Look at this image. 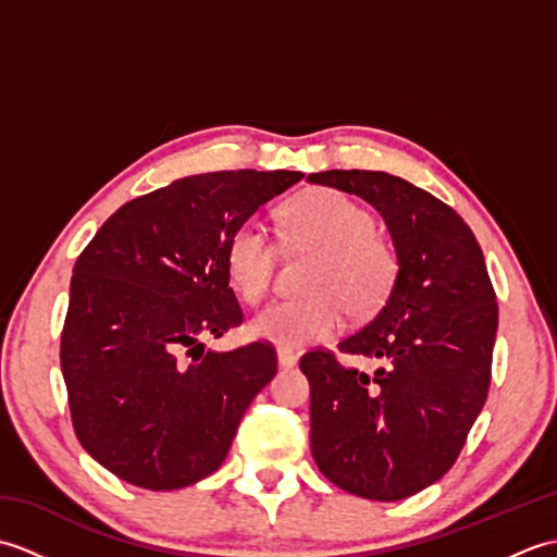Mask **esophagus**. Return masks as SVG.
I'll return each mask as SVG.
<instances>
[{"label": "esophagus", "mask_w": 557, "mask_h": 557, "mask_svg": "<svg viewBox=\"0 0 557 557\" xmlns=\"http://www.w3.org/2000/svg\"><path fill=\"white\" fill-rule=\"evenodd\" d=\"M297 361H299V357L292 349L277 347V363L282 366V369H292V366H297Z\"/></svg>", "instance_id": "1"}]
</instances>
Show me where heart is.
I'll list each match as a JSON object with an SVG mask.
<instances>
[{"label": "heart", "instance_id": "b5f03b06", "mask_svg": "<svg viewBox=\"0 0 557 557\" xmlns=\"http://www.w3.org/2000/svg\"><path fill=\"white\" fill-rule=\"evenodd\" d=\"M282 227L292 246L315 248L309 299L272 301L251 321V333L280 347H306L327 339L345 325V306L366 315L393 292L399 260L395 248L375 234V218L347 194L318 188L285 210ZM227 270L236 292L248 304L265 297L277 270V246L265 227L246 220L227 244Z\"/></svg>", "mask_w": 557, "mask_h": 557}]
</instances>
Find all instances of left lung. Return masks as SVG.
Listing matches in <instances>:
<instances>
[{
	"mask_svg": "<svg viewBox=\"0 0 557 557\" xmlns=\"http://www.w3.org/2000/svg\"><path fill=\"white\" fill-rule=\"evenodd\" d=\"M309 182L371 203L399 260L381 311L337 345L381 369H345L325 349L301 357L311 453L342 491L409 498L447 474L488 397L498 304L486 260L453 208L399 176L327 170Z\"/></svg>",
	"mask_w": 557,
	"mask_h": 557,
	"instance_id": "left-lung-1",
	"label": "left lung"
}]
</instances>
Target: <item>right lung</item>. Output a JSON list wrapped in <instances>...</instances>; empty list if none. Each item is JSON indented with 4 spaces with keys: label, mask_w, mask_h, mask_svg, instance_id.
<instances>
[{
    "label": "right lung",
    "mask_w": 557,
    "mask_h": 557,
    "mask_svg": "<svg viewBox=\"0 0 557 557\" xmlns=\"http://www.w3.org/2000/svg\"><path fill=\"white\" fill-rule=\"evenodd\" d=\"M301 172H210L128 200L83 248L59 361L83 449L126 483L174 491L218 471L277 373L270 342L206 349L242 325L227 244Z\"/></svg>",
    "instance_id": "obj_1"
}]
</instances>
